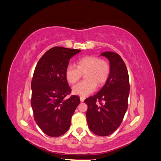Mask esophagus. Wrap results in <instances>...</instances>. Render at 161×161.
<instances>
[{
	"label": "esophagus",
	"instance_id": "esophagus-1",
	"mask_svg": "<svg viewBox=\"0 0 161 161\" xmlns=\"http://www.w3.org/2000/svg\"><path fill=\"white\" fill-rule=\"evenodd\" d=\"M85 97H82V96L80 97V100L81 102H83L85 101Z\"/></svg>",
	"mask_w": 161,
	"mask_h": 161
}]
</instances>
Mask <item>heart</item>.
<instances>
[{"label": "heart", "mask_w": 161, "mask_h": 161, "mask_svg": "<svg viewBox=\"0 0 161 161\" xmlns=\"http://www.w3.org/2000/svg\"><path fill=\"white\" fill-rule=\"evenodd\" d=\"M86 80L81 81L72 87L75 95L86 97L94 92L97 84L102 85L108 80L110 73L109 62L96 56H85L76 62V66L69 64L65 70L66 79L70 84L79 80L82 74Z\"/></svg>", "instance_id": "b5f03b06"}]
</instances>
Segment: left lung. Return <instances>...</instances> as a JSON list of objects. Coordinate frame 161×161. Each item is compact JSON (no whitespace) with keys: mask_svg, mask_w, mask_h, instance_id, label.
<instances>
[{"mask_svg":"<svg viewBox=\"0 0 161 161\" xmlns=\"http://www.w3.org/2000/svg\"><path fill=\"white\" fill-rule=\"evenodd\" d=\"M101 56L109 61V76L103 88L85 103L88 106L86 116L90 130L106 136L114 132L123 121L128 106L130 82L128 69L119 54L105 52Z\"/></svg>","mask_w":161,"mask_h":161,"instance_id":"obj_1","label":"left lung"}]
</instances>
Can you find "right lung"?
I'll return each mask as SVG.
<instances>
[{"label": "right lung", "instance_id": "obj_1", "mask_svg": "<svg viewBox=\"0 0 161 161\" xmlns=\"http://www.w3.org/2000/svg\"><path fill=\"white\" fill-rule=\"evenodd\" d=\"M80 51L53 47L42 56L34 70L31 99L34 119L43 132L51 137L66 132L80 103L79 96L65 98L71 92L65 70L70 58Z\"/></svg>", "mask_w": 161, "mask_h": 161}]
</instances>
